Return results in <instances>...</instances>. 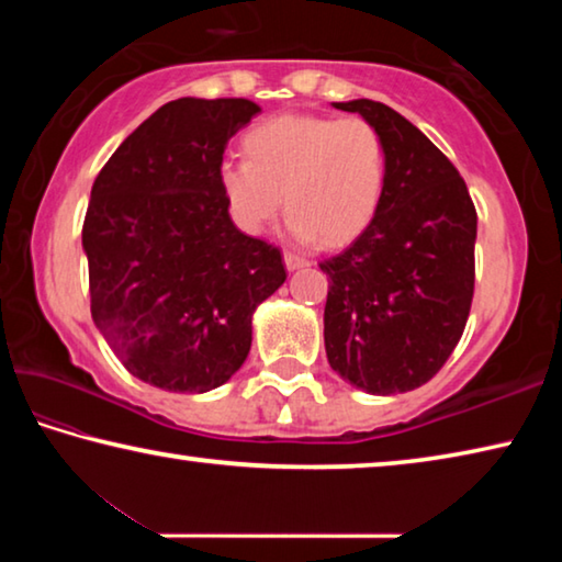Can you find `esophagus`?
I'll use <instances>...</instances> for the list:
<instances>
[{
	"label": "esophagus",
	"instance_id": "34e87169",
	"mask_svg": "<svg viewBox=\"0 0 562 562\" xmlns=\"http://www.w3.org/2000/svg\"><path fill=\"white\" fill-rule=\"evenodd\" d=\"M284 265H288V270H300V268H307L310 260L302 258V255L284 252Z\"/></svg>",
	"mask_w": 562,
	"mask_h": 562
}]
</instances>
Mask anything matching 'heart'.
<instances>
[{
    "label": "heart",
    "instance_id": "obj_1",
    "mask_svg": "<svg viewBox=\"0 0 562 562\" xmlns=\"http://www.w3.org/2000/svg\"><path fill=\"white\" fill-rule=\"evenodd\" d=\"M245 158L217 168L233 221L260 233L282 213L294 233L347 245L372 225L386 183V148L374 123L359 116L284 113L245 136Z\"/></svg>",
    "mask_w": 562,
    "mask_h": 562
}]
</instances>
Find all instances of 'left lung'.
Returning a JSON list of instances; mask_svg holds the SVG:
<instances>
[{"mask_svg": "<svg viewBox=\"0 0 562 562\" xmlns=\"http://www.w3.org/2000/svg\"><path fill=\"white\" fill-rule=\"evenodd\" d=\"M382 133L386 183L372 225L319 262L329 278L327 359L367 394L429 382L465 329L475 284V205L459 170L386 103H335Z\"/></svg>", "mask_w": 562, "mask_h": 562, "instance_id": "8db88e82", "label": "left lung"}]
</instances>
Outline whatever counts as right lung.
<instances>
[{"instance_id": "right-lung-1", "label": "right lung", "mask_w": 562, "mask_h": 562, "mask_svg": "<svg viewBox=\"0 0 562 562\" xmlns=\"http://www.w3.org/2000/svg\"><path fill=\"white\" fill-rule=\"evenodd\" d=\"M247 99H178L113 150L81 227L91 317L133 376L178 394L225 384L252 312L288 280L278 245L240 233L217 178Z\"/></svg>"}]
</instances>
